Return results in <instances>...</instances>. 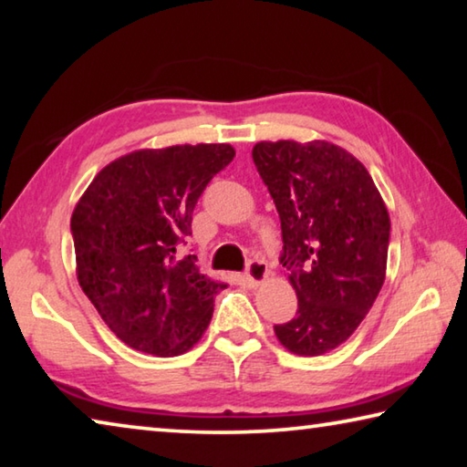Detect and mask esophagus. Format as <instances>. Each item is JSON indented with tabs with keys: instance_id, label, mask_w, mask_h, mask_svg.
<instances>
[{
	"instance_id": "1",
	"label": "esophagus",
	"mask_w": 467,
	"mask_h": 467,
	"mask_svg": "<svg viewBox=\"0 0 467 467\" xmlns=\"http://www.w3.org/2000/svg\"><path fill=\"white\" fill-rule=\"evenodd\" d=\"M270 270H267V264L264 259H251L247 265V272H244V280H247L249 286H259L265 278Z\"/></svg>"
}]
</instances>
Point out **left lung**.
<instances>
[{
	"mask_svg": "<svg viewBox=\"0 0 467 467\" xmlns=\"http://www.w3.org/2000/svg\"><path fill=\"white\" fill-rule=\"evenodd\" d=\"M253 162L278 210L280 264L298 298L274 331L292 354L319 357L354 334L383 286L389 214L362 162L329 141H259Z\"/></svg>",
	"mask_w": 467,
	"mask_h": 467,
	"instance_id": "left-lung-1",
	"label": "left lung"
}]
</instances>
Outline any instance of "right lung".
I'll return each mask as SVG.
<instances>
[{
  "label": "right lung",
  "mask_w": 467,
  "mask_h": 467,
  "mask_svg": "<svg viewBox=\"0 0 467 467\" xmlns=\"http://www.w3.org/2000/svg\"><path fill=\"white\" fill-rule=\"evenodd\" d=\"M234 158L228 144L138 150L107 164L72 214L78 282L110 331L140 352L177 357L197 344L226 284L179 255L193 208Z\"/></svg>",
  "instance_id": "obj_1"
}]
</instances>
